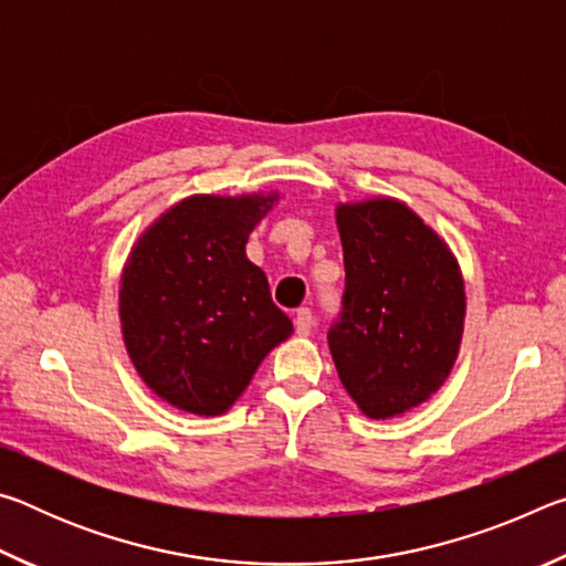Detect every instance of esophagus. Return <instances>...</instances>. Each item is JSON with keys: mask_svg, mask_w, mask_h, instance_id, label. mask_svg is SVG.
Instances as JSON below:
<instances>
[{"mask_svg": "<svg viewBox=\"0 0 566 566\" xmlns=\"http://www.w3.org/2000/svg\"><path fill=\"white\" fill-rule=\"evenodd\" d=\"M294 329L300 337H310L312 329H314V317H312V310H306V306H302V310H296L294 314Z\"/></svg>", "mask_w": 566, "mask_h": 566, "instance_id": "34e87169", "label": "esophagus"}]
</instances>
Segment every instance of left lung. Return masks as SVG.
Here are the masks:
<instances>
[{
	"mask_svg": "<svg viewBox=\"0 0 566 566\" xmlns=\"http://www.w3.org/2000/svg\"><path fill=\"white\" fill-rule=\"evenodd\" d=\"M344 249L342 314L327 334L347 395L369 419L419 407L444 385L464 332L457 256L391 197L337 205Z\"/></svg>",
	"mask_w": 566,
	"mask_h": 566,
	"instance_id": "left-lung-1",
	"label": "left lung"
}]
</instances>
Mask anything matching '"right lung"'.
<instances>
[{
    "mask_svg": "<svg viewBox=\"0 0 566 566\" xmlns=\"http://www.w3.org/2000/svg\"><path fill=\"white\" fill-rule=\"evenodd\" d=\"M280 195H195L137 239L122 270L124 347L159 399L217 417L292 329L247 239Z\"/></svg>",
    "mask_w": 566,
    "mask_h": 566,
    "instance_id": "obj_1",
    "label": "right lung"
}]
</instances>
